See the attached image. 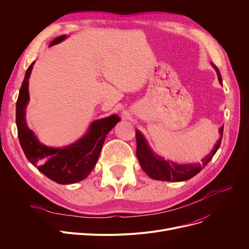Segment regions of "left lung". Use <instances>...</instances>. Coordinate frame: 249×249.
I'll return each mask as SVG.
<instances>
[{"mask_svg":"<svg viewBox=\"0 0 249 249\" xmlns=\"http://www.w3.org/2000/svg\"><path fill=\"white\" fill-rule=\"evenodd\" d=\"M218 74V80L222 84V77L219 70L213 65ZM223 129L224 125L219 130L220 138L217 141V144L212 149L210 154H208L201 162L198 163H188V164H178L171 160H165L160 155L153 152L151 147L149 146L147 140L143 134L136 129V156L138 161L147 176H149L153 179L164 180V181H184L192 178L197 174H199L202 169L210 162L213 159V156L217 152L220 147L222 136H223Z\"/></svg>","mask_w":249,"mask_h":249,"instance_id":"obj_1","label":"left lung"}]
</instances>
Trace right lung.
<instances>
[{"label":"right lung","mask_w":249,"mask_h":249,"mask_svg":"<svg viewBox=\"0 0 249 249\" xmlns=\"http://www.w3.org/2000/svg\"><path fill=\"white\" fill-rule=\"evenodd\" d=\"M33 61L26 71L16 104V124L21 147L27 160L38 171L60 185L74 184L86 178L95 167L107 134L121 119L114 114L91 122L88 132L64 147H50L38 140L26 123V107L29 98V77Z\"/></svg>","instance_id":"1"}]
</instances>
